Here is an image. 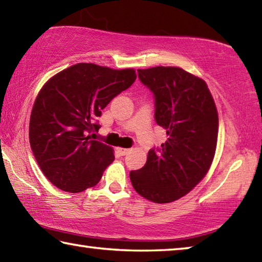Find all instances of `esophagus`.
<instances>
[{"label":"esophagus","instance_id":"esophagus-1","mask_svg":"<svg viewBox=\"0 0 262 262\" xmlns=\"http://www.w3.org/2000/svg\"><path fill=\"white\" fill-rule=\"evenodd\" d=\"M130 151V149H127V148H118V152L121 155V156H125L128 152Z\"/></svg>","mask_w":262,"mask_h":262}]
</instances>
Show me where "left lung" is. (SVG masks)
Instances as JSON below:
<instances>
[{"label":"left lung","instance_id":"1","mask_svg":"<svg viewBox=\"0 0 262 262\" xmlns=\"http://www.w3.org/2000/svg\"><path fill=\"white\" fill-rule=\"evenodd\" d=\"M152 92L155 120L167 140L149 150L145 165L130 171L134 189L156 203L178 200L203 179L214 158L219 114L205 81L177 67L137 69Z\"/></svg>","mask_w":262,"mask_h":262}]
</instances>
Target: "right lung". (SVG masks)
I'll use <instances>...</instances> for the list:
<instances>
[{
  "label": "right lung",
  "mask_w": 262,
  "mask_h": 262,
  "mask_svg": "<svg viewBox=\"0 0 262 262\" xmlns=\"http://www.w3.org/2000/svg\"><path fill=\"white\" fill-rule=\"evenodd\" d=\"M135 79L134 69L77 63L42 86L30 118V144L39 167L57 188L79 193L99 183L114 155L90 134L100 128L101 110Z\"/></svg>",
  "instance_id": "add662e5"
}]
</instances>
